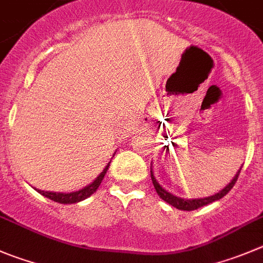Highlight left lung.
I'll return each mask as SVG.
<instances>
[{
	"label": "left lung",
	"mask_w": 263,
	"mask_h": 263,
	"mask_svg": "<svg viewBox=\"0 0 263 263\" xmlns=\"http://www.w3.org/2000/svg\"><path fill=\"white\" fill-rule=\"evenodd\" d=\"M240 171H241V167H240L239 171H237V173L235 174V177L231 179V182H230V183L227 184L224 189H222L221 191L217 192V194H214V195H212V196L200 197V199H183V197H179V196H176V195L171 194L169 191H166L165 189H162V186H160V183L156 181V178H155V174H154V172H152V169H151V179H152V183H154V187H155V190H156L157 195H159V196L161 197L164 201H166L167 204L173 205L174 208L181 209V211H195V209L201 208V206H204V205L211 204V202L216 201V200L222 199V197H223L224 195H226L227 192H229L230 190L234 187V184L236 183Z\"/></svg>",
	"instance_id": "obj_1"
}]
</instances>
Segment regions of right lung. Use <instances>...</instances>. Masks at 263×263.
I'll return each instance as SVG.
<instances>
[{
    "mask_svg": "<svg viewBox=\"0 0 263 263\" xmlns=\"http://www.w3.org/2000/svg\"><path fill=\"white\" fill-rule=\"evenodd\" d=\"M111 162V161H109ZM109 162L106 165V167L103 169L101 174L97 177L94 181L91 182L90 184L85 186L84 189L79 190V191H73V192H54V191H41V190H37V192H40L41 195H44L45 197L50 200H54L57 202H61V204H74V202H80L82 200L87 199L89 196H91L94 192L98 190V187L101 186L102 181H103L104 176H106L107 171H108Z\"/></svg>",
    "mask_w": 263,
    "mask_h": 263,
    "instance_id": "add662e5",
    "label": "right lung"
}]
</instances>
